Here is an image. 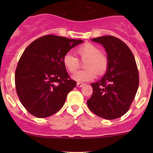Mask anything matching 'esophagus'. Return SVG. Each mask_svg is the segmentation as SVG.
<instances>
[{"label":"esophagus","mask_w":153,"mask_h":153,"mask_svg":"<svg viewBox=\"0 0 153 153\" xmlns=\"http://www.w3.org/2000/svg\"><path fill=\"white\" fill-rule=\"evenodd\" d=\"M84 85V83H79V82H78L77 83H76V86H78V87H82V86Z\"/></svg>","instance_id":"1"}]
</instances>
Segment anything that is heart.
Segmentation results:
<instances>
[{
    "instance_id": "obj_1",
    "label": "heart",
    "mask_w": 153,
    "mask_h": 153,
    "mask_svg": "<svg viewBox=\"0 0 153 153\" xmlns=\"http://www.w3.org/2000/svg\"><path fill=\"white\" fill-rule=\"evenodd\" d=\"M82 60L87 59L85 63L86 70H80L73 76V79L79 82L92 80L98 75L105 74L108 68L109 60L106 55L101 53L100 49L93 44H85L76 50ZM63 63L69 72L75 73L79 67V60L71 53H67L63 57Z\"/></svg>"
}]
</instances>
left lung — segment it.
<instances>
[{"label":"left lung","mask_w":153,"mask_h":153,"mask_svg":"<svg viewBox=\"0 0 153 153\" xmlns=\"http://www.w3.org/2000/svg\"><path fill=\"white\" fill-rule=\"evenodd\" d=\"M91 40L103 46L109 64L102 79L91 84L93 94L87 106L98 117L117 119L129 110L136 97L140 81L136 60L129 47L117 37L108 35Z\"/></svg>","instance_id":"8db88e82"}]
</instances>
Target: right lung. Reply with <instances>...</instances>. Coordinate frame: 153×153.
Segmentation results:
<instances>
[{
	"label": "right lung",
	"instance_id": "right-lung-1",
	"mask_svg": "<svg viewBox=\"0 0 153 153\" xmlns=\"http://www.w3.org/2000/svg\"><path fill=\"white\" fill-rule=\"evenodd\" d=\"M83 42L48 34L25 49L16 69L15 86L20 101L30 114L45 118L63 107L76 85L69 76L63 57Z\"/></svg>",
	"mask_w": 153,
	"mask_h": 153
}]
</instances>
